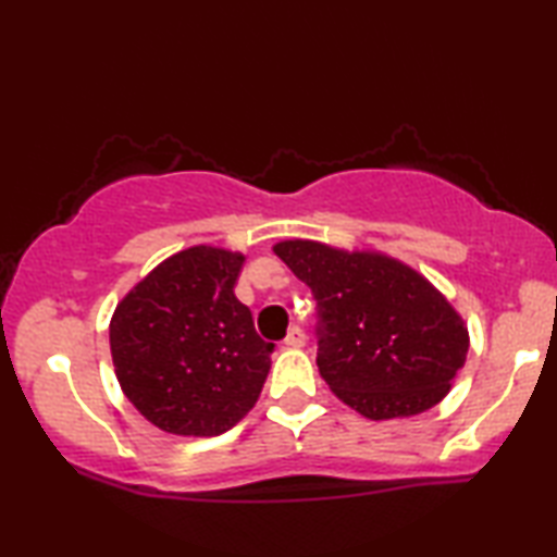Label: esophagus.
Listing matches in <instances>:
<instances>
[{"label":"esophagus","mask_w":557,"mask_h":557,"mask_svg":"<svg viewBox=\"0 0 557 557\" xmlns=\"http://www.w3.org/2000/svg\"><path fill=\"white\" fill-rule=\"evenodd\" d=\"M282 344H285L287 348H301V346L307 344V336H305V332H301L299 326H292L289 332H287V336H285V342H282Z\"/></svg>","instance_id":"34e87169"}]
</instances>
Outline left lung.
I'll return each instance as SVG.
<instances>
[{
	"mask_svg": "<svg viewBox=\"0 0 557 557\" xmlns=\"http://www.w3.org/2000/svg\"><path fill=\"white\" fill-rule=\"evenodd\" d=\"M275 256L312 289L317 366L338 400L371 420L410 418L445 398L469 351L465 319L405 262L317 240Z\"/></svg>",
	"mask_w": 557,
	"mask_h": 557,
	"instance_id": "1",
	"label": "left lung"
}]
</instances>
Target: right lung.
Masks as SVG:
<instances>
[{
    "instance_id": "add662e5",
    "label": "right lung",
    "mask_w": 557,
    "mask_h": 557,
    "mask_svg": "<svg viewBox=\"0 0 557 557\" xmlns=\"http://www.w3.org/2000/svg\"><path fill=\"white\" fill-rule=\"evenodd\" d=\"M243 252L194 245L137 282L110 319L127 400L159 430L215 437L258 403L275 344L235 297Z\"/></svg>"
}]
</instances>
